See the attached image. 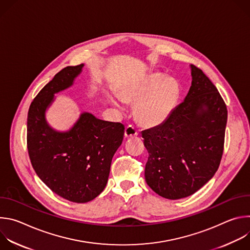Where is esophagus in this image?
<instances>
[{"label":"esophagus","instance_id":"34e87169","mask_svg":"<svg viewBox=\"0 0 250 250\" xmlns=\"http://www.w3.org/2000/svg\"><path fill=\"white\" fill-rule=\"evenodd\" d=\"M137 134H138V131L134 126L128 125V126L125 127V137H132V136H135Z\"/></svg>","mask_w":250,"mask_h":250}]
</instances>
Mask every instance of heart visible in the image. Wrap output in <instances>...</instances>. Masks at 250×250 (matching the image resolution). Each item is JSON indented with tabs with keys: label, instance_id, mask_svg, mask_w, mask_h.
Returning <instances> with one entry per match:
<instances>
[{
	"label": "heart",
	"instance_id": "1",
	"mask_svg": "<svg viewBox=\"0 0 250 250\" xmlns=\"http://www.w3.org/2000/svg\"><path fill=\"white\" fill-rule=\"evenodd\" d=\"M154 74L148 80L123 88L121 98L127 103H137V121L152 126L163 123L175 110L180 98V85L173 78Z\"/></svg>",
	"mask_w": 250,
	"mask_h": 250
}]
</instances>
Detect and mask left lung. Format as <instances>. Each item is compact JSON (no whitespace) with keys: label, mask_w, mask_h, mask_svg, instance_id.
Instances as JSON below:
<instances>
[{"label":"left lung","mask_w":250,"mask_h":250,"mask_svg":"<svg viewBox=\"0 0 250 250\" xmlns=\"http://www.w3.org/2000/svg\"><path fill=\"white\" fill-rule=\"evenodd\" d=\"M184 100L160 125L142 131L148 151L146 181L159 196L178 200L201 189L217 172L228 109L216 86L195 65Z\"/></svg>","instance_id":"8db88e82"}]
</instances>
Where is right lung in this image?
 <instances>
[{"instance_id":"1","label":"right lung","mask_w":250,"mask_h":250,"mask_svg":"<svg viewBox=\"0 0 250 250\" xmlns=\"http://www.w3.org/2000/svg\"><path fill=\"white\" fill-rule=\"evenodd\" d=\"M83 64L62 69L33 99L27 114V150L41 180L55 194L74 203H87L104 189L114 154L121 146L125 126L81 114L66 132L51 128L45 111L54 94L67 89Z\"/></svg>"}]
</instances>
